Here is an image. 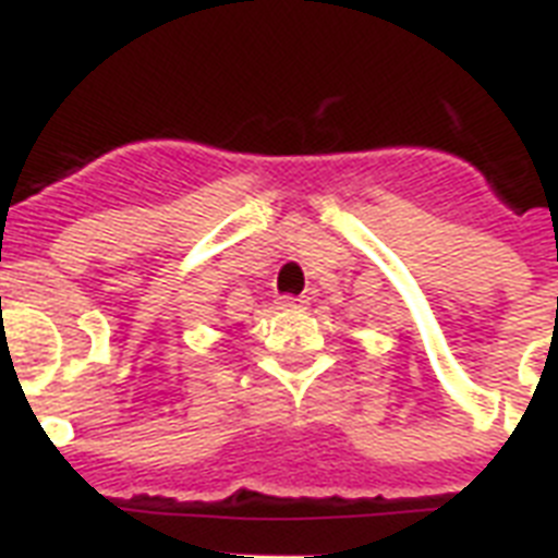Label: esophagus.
<instances>
[{"label":"esophagus","mask_w":558,"mask_h":558,"mask_svg":"<svg viewBox=\"0 0 558 558\" xmlns=\"http://www.w3.org/2000/svg\"><path fill=\"white\" fill-rule=\"evenodd\" d=\"M305 296H279L276 307H282V311H300V307H305Z\"/></svg>","instance_id":"esophagus-1"}]
</instances>
